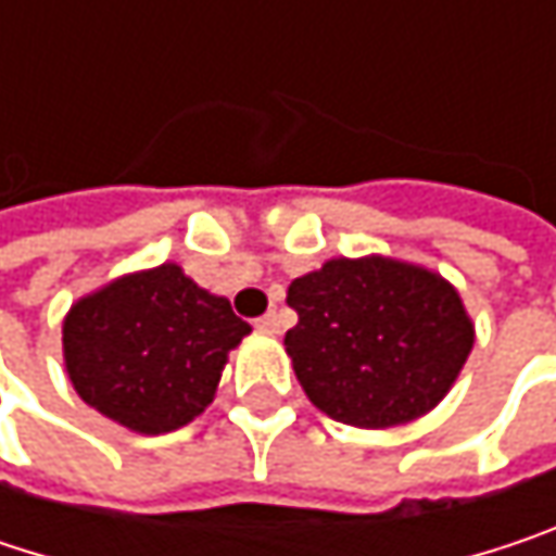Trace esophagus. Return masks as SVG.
<instances>
[{"mask_svg":"<svg viewBox=\"0 0 556 556\" xmlns=\"http://www.w3.org/2000/svg\"><path fill=\"white\" fill-rule=\"evenodd\" d=\"M257 328H261V331H267V334H277V331H279V315H277V312H267L264 318H257Z\"/></svg>","mask_w":556,"mask_h":556,"instance_id":"34e87169","label":"esophagus"}]
</instances>
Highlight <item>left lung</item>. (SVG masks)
I'll return each instance as SVG.
<instances>
[{"label": "left lung", "instance_id": "8db88e82", "mask_svg": "<svg viewBox=\"0 0 556 556\" xmlns=\"http://www.w3.org/2000/svg\"><path fill=\"white\" fill-rule=\"evenodd\" d=\"M295 377L328 418L392 428L431 412L473 351V321L444 277L389 261H328L286 292Z\"/></svg>", "mask_w": 556, "mask_h": 556}]
</instances>
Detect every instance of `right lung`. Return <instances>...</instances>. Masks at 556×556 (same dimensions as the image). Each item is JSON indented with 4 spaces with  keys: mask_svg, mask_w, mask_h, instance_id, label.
<instances>
[{
    "mask_svg": "<svg viewBox=\"0 0 556 556\" xmlns=\"http://www.w3.org/2000/svg\"><path fill=\"white\" fill-rule=\"evenodd\" d=\"M244 334L251 325L225 295L161 264L83 295L63 318V361L86 405L131 431L167 434L205 412Z\"/></svg>",
    "mask_w": 556,
    "mask_h": 556,
    "instance_id": "obj_1",
    "label": "right lung"
}]
</instances>
